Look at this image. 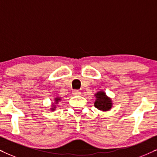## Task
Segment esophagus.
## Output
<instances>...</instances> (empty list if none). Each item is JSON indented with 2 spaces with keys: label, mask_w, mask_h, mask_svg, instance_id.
Returning <instances> with one entry per match:
<instances>
[{
  "label": "esophagus",
  "mask_w": 157,
  "mask_h": 157,
  "mask_svg": "<svg viewBox=\"0 0 157 157\" xmlns=\"http://www.w3.org/2000/svg\"><path fill=\"white\" fill-rule=\"evenodd\" d=\"M72 94L74 95V96H80L81 94V92L78 90H74L72 91Z\"/></svg>",
  "instance_id": "obj_1"
}]
</instances>
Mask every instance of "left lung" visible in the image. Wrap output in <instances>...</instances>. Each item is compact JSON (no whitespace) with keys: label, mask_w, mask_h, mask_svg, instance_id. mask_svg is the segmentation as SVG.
I'll list each match as a JSON object with an SVG mask.
<instances>
[{"label":"left lung","mask_w":157,"mask_h":157,"mask_svg":"<svg viewBox=\"0 0 157 157\" xmlns=\"http://www.w3.org/2000/svg\"><path fill=\"white\" fill-rule=\"evenodd\" d=\"M96 96V101L94 103V106L98 110L106 112L111 109L112 107V99L106 95L104 91H98L95 94Z\"/></svg>","instance_id":"obj_1"}]
</instances>
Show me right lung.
Returning <instances> with one entry per match:
<instances>
[{
	"label": "right lung",
	"mask_w": 157,
	"mask_h": 157,
	"mask_svg": "<svg viewBox=\"0 0 157 157\" xmlns=\"http://www.w3.org/2000/svg\"><path fill=\"white\" fill-rule=\"evenodd\" d=\"M59 101H61V98H59V97H56V98H55V103H54V104H58V102ZM54 104H52V108L51 109V111H53V110L55 109L56 106L54 105Z\"/></svg>",
	"instance_id": "1"
}]
</instances>
